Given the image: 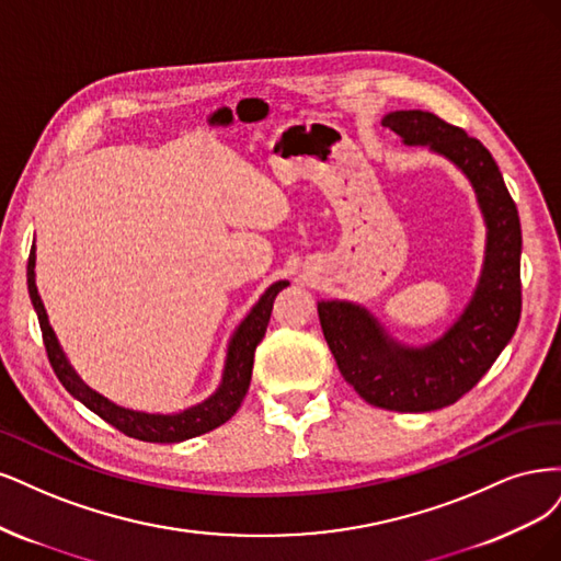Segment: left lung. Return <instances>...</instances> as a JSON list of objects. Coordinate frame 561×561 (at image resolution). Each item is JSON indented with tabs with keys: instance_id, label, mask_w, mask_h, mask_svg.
<instances>
[{
	"instance_id": "left-lung-1",
	"label": "left lung",
	"mask_w": 561,
	"mask_h": 561,
	"mask_svg": "<svg viewBox=\"0 0 561 561\" xmlns=\"http://www.w3.org/2000/svg\"><path fill=\"white\" fill-rule=\"evenodd\" d=\"M382 125L405 147L447 158L476 191L486 240L476 291L455 323L428 345H403L364 305L319 300L323 337L342 377L360 399L396 412H428L457 403L492 368L515 335L522 312V228L492 153L436 114L391 112Z\"/></svg>"
}]
</instances>
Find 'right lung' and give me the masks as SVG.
Listing matches in <instances>:
<instances>
[{"label": "right lung", "instance_id": "add662e5", "mask_svg": "<svg viewBox=\"0 0 561 561\" xmlns=\"http://www.w3.org/2000/svg\"><path fill=\"white\" fill-rule=\"evenodd\" d=\"M34 263H37V249L32 244L30 259H27V291L34 305V312L39 317L48 360L62 382V387L88 410H93L98 417L123 431L125 436L144 440V443H182L195 436H203V433L226 424L232 414L238 412L240 403L244 401V396L249 391L251 368H254V354H256L259 342L265 335L275 296L284 286H288V282L284 279L267 286L265 294L259 298V302L251 307L240 327L234 329L228 342L221 385L216 387V391L209 396V399H205L203 403H195L186 410L160 414V412H139V410L116 405L114 401L104 399V396L98 393L95 389H90L79 377V373L71 368L69 358L65 356L60 342L56 337V331H53V327L48 323L46 307L37 291V279H34L37 277L34 275Z\"/></svg>", "mask_w": 561, "mask_h": 561}]
</instances>
